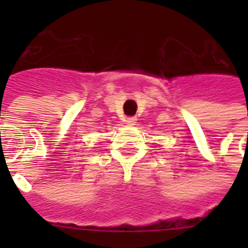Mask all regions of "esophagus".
<instances>
[{
	"instance_id": "34e87169",
	"label": "esophagus",
	"mask_w": 248,
	"mask_h": 248,
	"mask_svg": "<svg viewBox=\"0 0 248 248\" xmlns=\"http://www.w3.org/2000/svg\"><path fill=\"white\" fill-rule=\"evenodd\" d=\"M124 122L130 124V126H134V124H136V117H128V118L124 120Z\"/></svg>"
}]
</instances>
